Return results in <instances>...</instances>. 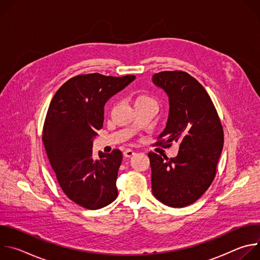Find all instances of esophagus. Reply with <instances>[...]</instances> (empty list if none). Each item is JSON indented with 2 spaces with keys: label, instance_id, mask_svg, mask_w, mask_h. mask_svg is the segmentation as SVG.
Wrapping results in <instances>:
<instances>
[{
  "label": "esophagus",
  "instance_id": "obj_1",
  "mask_svg": "<svg viewBox=\"0 0 260 260\" xmlns=\"http://www.w3.org/2000/svg\"><path fill=\"white\" fill-rule=\"evenodd\" d=\"M123 155H124L125 157H131V156L135 155V151L132 150V149H126V150L123 152Z\"/></svg>",
  "mask_w": 260,
  "mask_h": 260
}]
</instances>
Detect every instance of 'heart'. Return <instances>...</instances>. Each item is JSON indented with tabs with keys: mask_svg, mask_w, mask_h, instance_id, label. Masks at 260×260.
I'll list each match as a JSON object with an SVG mask.
<instances>
[{
	"mask_svg": "<svg viewBox=\"0 0 260 260\" xmlns=\"http://www.w3.org/2000/svg\"><path fill=\"white\" fill-rule=\"evenodd\" d=\"M145 102H153L149 96L147 95H144V94H141V95H138L135 100V105L136 104H139V103H145Z\"/></svg>",
	"mask_w": 260,
	"mask_h": 260,
	"instance_id": "1",
	"label": "heart"
}]
</instances>
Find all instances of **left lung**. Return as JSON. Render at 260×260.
<instances>
[{
	"label": "left lung",
	"mask_w": 260,
	"mask_h": 260,
	"mask_svg": "<svg viewBox=\"0 0 260 260\" xmlns=\"http://www.w3.org/2000/svg\"><path fill=\"white\" fill-rule=\"evenodd\" d=\"M152 81L167 92L170 103L167 126L156 145H180L178 155L170 159L148 154L152 192L162 204L183 208L198 201L212 184L223 148V127L210 95L188 73L159 72Z\"/></svg>",
	"instance_id": "obj_1"
}]
</instances>
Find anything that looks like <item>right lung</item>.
<instances>
[{"label": "right lung", "mask_w": 260, "mask_h": 260, "mask_svg": "<svg viewBox=\"0 0 260 260\" xmlns=\"http://www.w3.org/2000/svg\"><path fill=\"white\" fill-rule=\"evenodd\" d=\"M135 78L78 75L59 87L49 105L42 136L48 159L64 194L85 209L104 208L118 196L122 153L99 152L94 159L92 140L103 127L106 102Z\"/></svg>", "instance_id": "right-lung-1"}]
</instances>
